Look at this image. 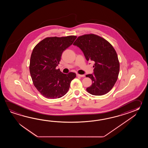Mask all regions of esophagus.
<instances>
[{
  "mask_svg": "<svg viewBox=\"0 0 148 148\" xmlns=\"http://www.w3.org/2000/svg\"><path fill=\"white\" fill-rule=\"evenodd\" d=\"M77 75L78 77H85V75H80V74H78V73H77Z\"/></svg>",
  "mask_w": 148,
  "mask_h": 148,
  "instance_id": "esophagus-1",
  "label": "esophagus"
}]
</instances>
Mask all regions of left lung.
Here are the masks:
<instances>
[{"label":"left lung","instance_id":"1","mask_svg":"<svg viewBox=\"0 0 148 148\" xmlns=\"http://www.w3.org/2000/svg\"><path fill=\"white\" fill-rule=\"evenodd\" d=\"M73 44L82 50L86 60L95 62L94 74L86 75L92 82L86 90L96 96L107 94L116 83L120 71V62L113 47L94 34L80 36Z\"/></svg>","mask_w":148,"mask_h":148}]
</instances>
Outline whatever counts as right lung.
<instances>
[{
    "label": "right lung",
    "mask_w": 148,
    "mask_h": 148,
    "mask_svg": "<svg viewBox=\"0 0 148 148\" xmlns=\"http://www.w3.org/2000/svg\"><path fill=\"white\" fill-rule=\"evenodd\" d=\"M77 38L48 37L34 47L30 59L29 72L35 88L45 97L56 99L66 95L75 73L64 74L57 69L64 51L72 45Z\"/></svg>",
    "instance_id": "obj_1"
}]
</instances>
